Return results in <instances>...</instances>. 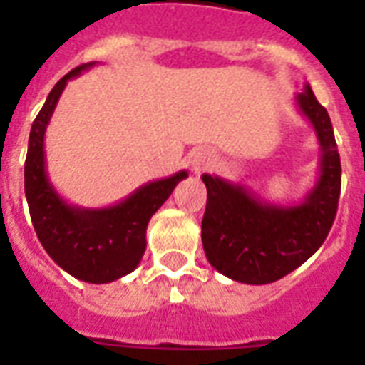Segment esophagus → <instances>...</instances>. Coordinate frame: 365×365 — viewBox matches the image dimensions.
Listing matches in <instances>:
<instances>
[{"label": "esophagus", "mask_w": 365, "mask_h": 365, "mask_svg": "<svg viewBox=\"0 0 365 365\" xmlns=\"http://www.w3.org/2000/svg\"><path fill=\"white\" fill-rule=\"evenodd\" d=\"M191 165H193V170H202L205 166L210 165V155L206 153V151H199V153H195L193 160H191Z\"/></svg>", "instance_id": "obj_1"}]
</instances>
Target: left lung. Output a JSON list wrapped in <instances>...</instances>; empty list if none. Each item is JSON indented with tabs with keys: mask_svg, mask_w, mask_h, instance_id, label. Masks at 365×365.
Wrapping results in <instances>:
<instances>
[{
	"mask_svg": "<svg viewBox=\"0 0 365 365\" xmlns=\"http://www.w3.org/2000/svg\"><path fill=\"white\" fill-rule=\"evenodd\" d=\"M320 142V176L301 205L263 202L239 183L202 174L206 210L202 246L210 265L244 284H271L303 265L328 237L341 193L334 126L311 87L295 96Z\"/></svg>",
	"mask_w": 365,
	"mask_h": 365,
	"instance_id": "obj_1",
	"label": "left lung"
}]
</instances>
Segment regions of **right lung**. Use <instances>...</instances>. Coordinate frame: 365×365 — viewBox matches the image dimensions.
Listing matches in <instances>:
<instances>
[{
  "instance_id": "add662e5",
  "label": "right lung",
  "mask_w": 365,
  "mask_h": 365,
  "mask_svg": "<svg viewBox=\"0 0 365 365\" xmlns=\"http://www.w3.org/2000/svg\"><path fill=\"white\" fill-rule=\"evenodd\" d=\"M83 64L66 73L48 93L31 125L24 165V191L37 239L47 254L71 277L91 284L113 282L138 267L145 252V229L178 183L182 170L165 180L145 183L123 202L100 210L77 208L62 200L45 172L43 140L66 83L91 68Z\"/></svg>"
}]
</instances>
